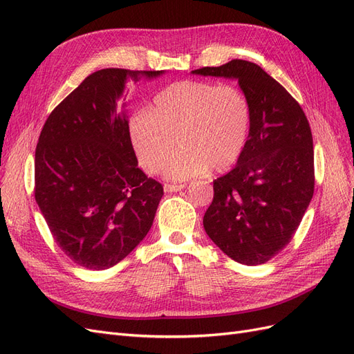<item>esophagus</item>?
<instances>
[{
  "mask_svg": "<svg viewBox=\"0 0 354 354\" xmlns=\"http://www.w3.org/2000/svg\"><path fill=\"white\" fill-rule=\"evenodd\" d=\"M186 187V185H164L165 192H178V190H183Z\"/></svg>",
  "mask_w": 354,
  "mask_h": 354,
  "instance_id": "1",
  "label": "esophagus"
}]
</instances>
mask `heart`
<instances>
[{
  "label": "heart",
  "mask_w": 354,
  "mask_h": 354,
  "mask_svg": "<svg viewBox=\"0 0 354 354\" xmlns=\"http://www.w3.org/2000/svg\"><path fill=\"white\" fill-rule=\"evenodd\" d=\"M252 108L234 85L180 81L159 91L147 112L128 121V138L140 167L158 173L175 142L180 151L164 167L171 180L223 173L245 152Z\"/></svg>",
  "instance_id": "b5f03b06"
}]
</instances>
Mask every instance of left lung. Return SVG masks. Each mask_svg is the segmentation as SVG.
<instances>
[{
	"label": "left lung",
	"instance_id": "1",
	"mask_svg": "<svg viewBox=\"0 0 354 354\" xmlns=\"http://www.w3.org/2000/svg\"><path fill=\"white\" fill-rule=\"evenodd\" d=\"M192 72L238 80L252 108L248 145L236 167L214 180L203 227L232 260L267 263L291 242L313 198L308 121L292 95L252 62L234 59Z\"/></svg>",
	"mask_w": 354,
	"mask_h": 354
}]
</instances>
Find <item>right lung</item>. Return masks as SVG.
I'll use <instances>...</instances> for the list:
<instances>
[{
	"instance_id": "add662e5",
	"label": "right lung",
	"mask_w": 354,
	"mask_h": 354,
	"mask_svg": "<svg viewBox=\"0 0 354 354\" xmlns=\"http://www.w3.org/2000/svg\"><path fill=\"white\" fill-rule=\"evenodd\" d=\"M162 71L108 68L88 75L50 113L35 151V201L60 250L104 270L151 230L164 187L137 167L125 113L127 81Z\"/></svg>"
}]
</instances>
